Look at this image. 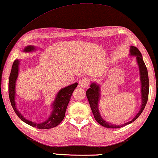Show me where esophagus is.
I'll return each instance as SVG.
<instances>
[{
	"label": "esophagus",
	"mask_w": 158,
	"mask_h": 158,
	"mask_svg": "<svg viewBox=\"0 0 158 158\" xmlns=\"http://www.w3.org/2000/svg\"><path fill=\"white\" fill-rule=\"evenodd\" d=\"M89 85V81L87 79H84L80 80L79 82V86L82 87V88H87Z\"/></svg>",
	"instance_id": "34e87169"
}]
</instances>
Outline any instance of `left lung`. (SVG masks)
<instances>
[{
  "mask_svg": "<svg viewBox=\"0 0 158 158\" xmlns=\"http://www.w3.org/2000/svg\"><path fill=\"white\" fill-rule=\"evenodd\" d=\"M130 55L136 56V61L138 64L140 70V82H141V98H142V103H141V108L138 113L137 115L133 118L132 121L126 123L123 125H114L110 123H108L104 121L101 116L99 110H98V101L100 98V87L98 84L96 83H91L90 85V88L87 89L86 91V96L88 98L89 105H90L91 109L92 110L94 118L102 126L109 128H118L123 127L126 125L131 123L132 122L135 121L140 115L142 114L143 110H144L145 105H146L148 94H149V79H148V73L146 66L145 64L144 61L143 60L142 55L137 48L134 46L130 47Z\"/></svg>",
  "mask_w": 158,
  "mask_h": 158,
  "instance_id": "1",
  "label": "left lung"
}]
</instances>
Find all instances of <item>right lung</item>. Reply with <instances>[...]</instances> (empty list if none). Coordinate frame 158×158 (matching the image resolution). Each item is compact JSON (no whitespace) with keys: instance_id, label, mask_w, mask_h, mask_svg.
<instances>
[{"instance_id":"add662e5","label":"right lung","mask_w":158,"mask_h":158,"mask_svg":"<svg viewBox=\"0 0 158 158\" xmlns=\"http://www.w3.org/2000/svg\"><path fill=\"white\" fill-rule=\"evenodd\" d=\"M35 48L34 46H27L25 47V49H23V52H32L35 50ZM19 63L20 61L18 60H15L13 62V66H12V69L10 74V77H9V82H8V93H9V98H10V102L11 103V106L13 107L14 111L17 114V116L22 120L23 122L26 123L27 124L30 125L32 127L39 129H49L54 128L58 126L62 120L64 119L65 116L66 109H67V105L69 102L70 98L72 95L73 91L75 89L77 88L78 83H74L66 86L64 88L61 89L56 94L55 100L52 103V111L50 116H49L48 119L44 122H42L40 123H34V122L28 121L25 118L22 116V114L18 111L17 108L15 106V83L18 76L19 72Z\"/></svg>"}]
</instances>
